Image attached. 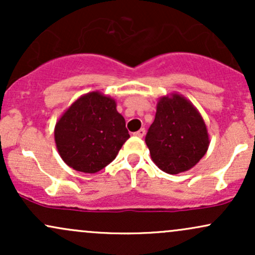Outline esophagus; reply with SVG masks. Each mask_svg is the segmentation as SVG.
I'll return each instance as SVG.
<instances>
[{
  "mask_svg": "<svg viewBox=\"0 0 255 255\" xmlns=\"http://www.w3.org/2000/svg\"><path fill=\"white\" fill-rule=\"evenodd\" d=\"M145 133H146L145 128H140L139 130H137V131H135V133H134V135H136V136H139V137H142V136L145 135Z\"/></svg>",
  "mask_w": 255,
  "mask_h": 255,
  "instance_id": "34e87169",
  "label": "esophagus"
}]
</instances>
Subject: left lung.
Masks as SVG:
<instances>
[{"label":"left lung","mask_w":255,"mask_h":255,"mask_svg":"<svg viewBox=\"0 0 255 255\" xmlns=\"http://www.w3.org/2000/svg\"><path fill=\"white\" fill-rule=\"evenodd\" d=\"M152 160L160 170L180 174L193 168L206 153V125L191 102L172 93L157 103L156 118L145 137Z\"/></svg>","instance_id":"1"}]
</instances>
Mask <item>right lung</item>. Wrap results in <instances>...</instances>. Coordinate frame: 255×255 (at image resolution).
<instances>
[{"label":"right lung","instance_id":"add662e5","mask_svg":"<svg viewBox=\"0 0 255 255\" xmlns=\"http://www.w3.org/2000/svg\"><path fill=\"white\" fill-rule=\"evenodd\" d=\"M128 137L116 102L98 91L78 98L55 126V142L63 162L87 174L113 162Z\"/></svg>","mask_w":255,"mask_h":255}]
</instances>
